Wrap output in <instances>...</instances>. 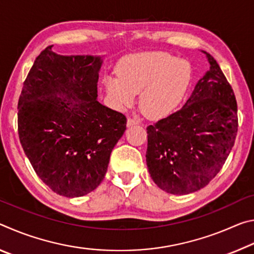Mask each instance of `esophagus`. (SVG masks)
Instances as JSON below:
<instances>
[{"label":"esophagus","mask_w":254,"mask_h":254,"mask_svg":"<svg viewBox=\"0 0 254 254\" xmlns=\"http://www.w3.org/2000/svg\"><path fill=\"white\" fill-rule=\"evenodd\" d=\"M139 124V121H136L135 119H132V118H128L127 119V126L130 127H133V126H137Z\"/></svg>","instance_id":"esophagus-1"}]
</instances>
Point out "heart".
Instances as JSON below:
<instances>
[{
  "mask_svg": "<svg viewBox=\"0 0 254 254\" xmlns=\"http://www.w3.org/2000/svg\"><path fill=\"white\" fill-rule=\"evenodd\" d=\"M118 77L107 76L105 87L119 107H128L140 94V109L150 119L165 118L177 110L190 84L191 68L183 59L161 51L124 57Z\"/></svg>",
  "mask_w": 254,
  "mask_h": 254,
  "instance_id": "heart-1",
  "label": "heart"
}]
</instances>
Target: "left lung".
I'll use <instances>...</instances> for the list:
<instances>
[{
    "label": "left lung",
    "mask_w": 254,
    "mask_h": 254,
    "mask_svg": "<svg viewBox=\"0 0 254 254\" xmlns=\"http://www.w3.org/2000/svg\"><path fill=\"white\" fill-rule=\"evenodd\" d=\"M209 70L179 111L147 127V166L159 188L186 195L208 185L224 165L238 133L233 89L212 56Z\"/></svg>",
    "instance_id": "left-lung-1"
}]
</instances>
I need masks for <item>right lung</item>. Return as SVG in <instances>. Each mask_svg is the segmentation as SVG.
<instances>
[{
    "instance_id": "right-lung-1",
    "label": "right lung",
    "mask_w": 254,
    "mask_h": 254,
    "mask_svg": "<svg viewBox=\"0 0 254 254\" xmlns=\"http://www.w3.org/2000/svg\"><path fill=\"white\" fill-rule=\"evenodd\" d=\"M49 46L34 60L18 104L25 156L51 190L80 197L102 183L127 118L97 98L101 57L62 56Z\"/></svg>"
}]
</instances>
